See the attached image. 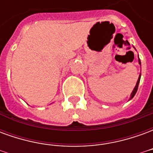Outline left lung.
<instances>
[{
    "label": "left lung",
    "mask_w": 153,
    "mask_h": 153,
    "mask_svg": "<svg viewBox=\"0 0 153 153\" xmlns=\"http://www.w3.org/2000/svg\"><path fill=\"white\" fill-rule=\"evenodd\" d=\"M138 64L140 65V66H141V61H140V59L138 58ZM140 78H141V73H140V74H139V76H138V81H137V83H136V85H135L134 88V90L132 91L131 94H130V97H129V100H131L134 97V95L136 94V93H137V90H138V84H139V82H140Z\"/></svg>",
    "instance_id": "8db88e82"
}]
</instances>
